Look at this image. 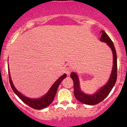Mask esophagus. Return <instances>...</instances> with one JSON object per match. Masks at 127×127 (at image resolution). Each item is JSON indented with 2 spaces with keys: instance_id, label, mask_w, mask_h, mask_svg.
Here are the masks:
<instances>
[{
  "instance_id": "esophagus-1",
  "label": "esophagus",
  "mask_w": 127,
  "mask_h": 127,
  "mask_svg": "<svg viewBox=\"0 0 127 127\" xmlns=\"http://www.w3.org/2000/svg\"><path fill=\"white\" fill-rule=\"evenodd\" d=\"M64 71H65V73H66L67 75H70V74H71L72 69L71 68H69V67H66V68L65 69Z\"/></svg>"
}]
</instances>
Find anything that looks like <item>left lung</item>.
Returning <instances> with one entry per match:
<instances>
[{"label": "left lung", "mask_w": 127, "mask_h": 127, "mask_svg": "<svg viewBox=\"0 0 127 127\" xmlns=\"http://www.w3.org/2000/svg\"><path fill=\"white\" fill-rule=\"evenodd\" d=\"M101 32L102 33L101 37H100L101 42H104L107 44V45L111 48L112 52L113 55V66L111 72V74L107 82L104 86L100 88L93 95H88L87 93H84L81 90L79 82V79L78 75L75 72H72L71 74V77L73 80L74 82V92L75 98L81 103L85 104L87 105H95L97 104L101 101L104 99L106 98L109 93L111 92V90L114 86L116 82L117 77V53H116V49L114 45L110 39L109 37L107 35L104 31H102Z\"/></svg>", "instance_id": "8db88e82"}]
</instances>
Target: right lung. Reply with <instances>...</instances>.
<instances>
[{"mask_svg":"<svg viewBox=\"0 0 127 127\" xmlns=\"http://www.w3.org/2000/svg\"><path fill=\"white\" fill-rule=\"evenodd\" d=\"M8 75H9V80H10V84L11 85V87L13 92H15V94L21 99L24 103L28 104V106L31 107L32 108L35 109H42L45 108L47 106H49L52 102L53 101L54 99L55 96L56 92H57L58 88L59 85H60V83L62 82V80L64 79L66 77V74H64L62 76L60 77L53 84L48 92L43 96L42 97L39 98H29L28 97L25 96L21 94L20 92L16 90V88L15 87L13 84L12 82V80L11 79V76H10V71H9L8 68Z\"/></svg>","mask_w":127,"mask_h":127,"instance_id":"obj_1","label":"right lung"}]
</instances>
